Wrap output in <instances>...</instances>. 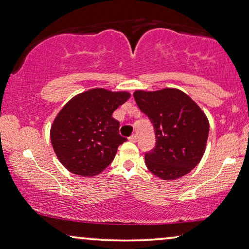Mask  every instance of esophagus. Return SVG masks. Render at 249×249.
<instances>
[{
	"instance_id": "34e87169",
	"label": "esophagus",
	"mask_w": 249,
	"mask_h": 249,
	"mask_svg": "<svg viewBox=\"0 0 249 249\" xmlns=\"http://www.w3.org/2000/svg\"><path fill=\"white\" fill-rule=\"evenodd\" d=\"M137 139H138V135L137 134H132L131 137L128 138V140L132 141V142H135V141H137Z\"/></svg>"
}]
</instances>
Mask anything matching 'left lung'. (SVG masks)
Returning <instances> with one entry per match:
<instances>
[{"instance_id": "left-lung-1", "label": "left lung", "mask_w": 249, "mask_h": 249, "mask_svg": "<svg viewBox=\"0 0 249 249\" xmlns=\"http://www.w3.org/2000/svg\"><path fill=\"white\" fill-rule=\"evenodd\" d=\"M133 97L154 125L156 145L144 156L148 170L167 181L194 170L203 158L210 132L199 106L178 89L138 90Z\"/></svg>"}]
</instances>
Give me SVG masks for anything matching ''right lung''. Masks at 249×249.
Here are the masks:
<instances>
[{"instance_id": "obj_1", "label": "right lung", "mask_w": 249, "mask_h": 249, "mask_svg": "<svg viewBox=\"0 0 249 249\" xmlns=\"http://www.w3.org/2000/svg\"><path fill=\"white\" fill-rule=\"evenodd\" d=\"M128 92L92 89L75 95L53 121L50 138L55 155L69 172L91 178L109 166L119 145V122L112 112L125 104Z\"/></svg>"}]
</instances>
